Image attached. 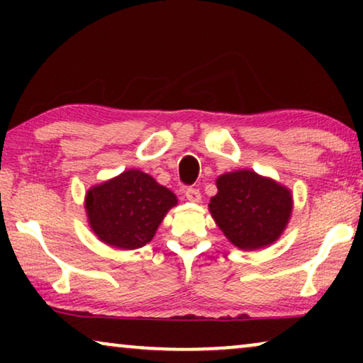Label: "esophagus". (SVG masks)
<instances>
[{
    "instance_id": "obj_1",
    "label": "esophagus",
    "mask_w": 363,
    "mask_h": 363,
    "mask_svg": "<svg viewBox=\"0 0 363 363\" xmlns=\"http://www.w3.org/2000/svg\"><path fill=\"white\" fill-rule=\"evenodd\" d=\"M185 196H186V200L188 201H193V203H198L201 200V193H200V190H198V188H186L185 190Z\"/></svg>"
}]
</instances>
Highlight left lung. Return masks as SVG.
Instances as JSON below:
<instances>
[{
  "label": "left lung",
  "mask_w": 363,
  "mask_h": 363,
  "mask_svg": "<svg viewBox=\"0 0 363 363\" xmlns=\"http://www.w3.org/2000/svg\"><path fill=\"white\" fill-rule=\"evenodd\" d=\"M216 186L210 211L233 245L259 250L281 236L292 210L289 190L250 170L225 173Z\"/></svg>",
  "instance_id": "1"
}]
</instances>
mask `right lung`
Listing matches in <instances>:
<instances>
[{"mask_svg": "<svg viewBox=\"0 0 363 363\" xmlns=\"http://www.w3.org/2000/svg\"><path fill=\"white\" fill-rule=\"evenodd\" d=\"M177 196L140 170H128L87 191L94 233L107 245L135 250L147 245Z\"/></svg>", "mask_w": 363, "mask_h": 363, "instance_id": "1", "label": "right lung"}]
</instances>
